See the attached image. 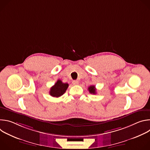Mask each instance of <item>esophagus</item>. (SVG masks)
I'll return each instance as SVG.
<instances>
[{"label":"esophagus","mask_w":150,"mask_h":150,"mask_svg":"<svg viewBox=\"0 0 150 150\" xmlns=\"http://www.w3.org/2000/svg\"><path fill=\"white\" fill-rule=\"evenodd\" d=\"M72 83H73L74 85H78V81L77 80H74V81H73Z\"/></svg>","instance_id":"esophagus-1"}]
</instances>
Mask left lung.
<instances>
[{"instance_id":"1","label":"left lung","mask_w":150,"mask_h":150,"mask_svg":"<svg viewBox=\"0 0 150 150\" xmlns=\"http://www.w3.org/2000/svg\"><path fill=\"white\" fill-rule=\"evenodd\" d=\"M88 91L91 94H96V88L94 85H91V86L88 87Z\"/></svg>"}]
</instances>
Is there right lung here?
Returning a JSON list of instances; mask_svg holds the SVG:
<instances>
[{
  "instance_id": "obj_1",
  "label": "right lung",
  "mask_w": 150,
  "mask_h": 150,
  "mask_svg": "<svg viewBox=\"0 0 150 150\" xmlns=\"http://www.w3.org/2000/svg\"><path fill=\"white\" fill-rule=\"evenodd\" d=\"M68 86V83H63L61 80L58 79L53 86L51 87L49 93L53 97H59L65 93Z\"/></svg>"
}]
</instances>
